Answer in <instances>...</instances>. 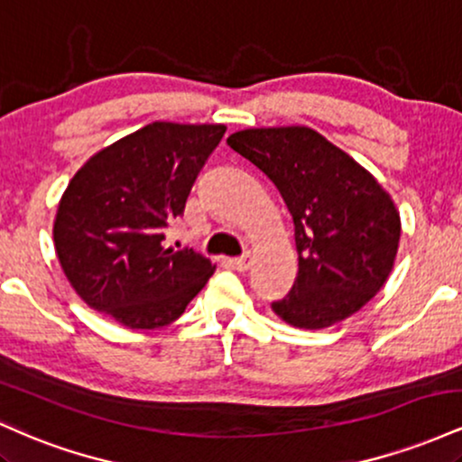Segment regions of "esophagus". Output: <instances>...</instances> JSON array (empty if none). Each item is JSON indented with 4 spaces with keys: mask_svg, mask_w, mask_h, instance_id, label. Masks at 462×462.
Wrapping results in <instances>:
<instances>
[{
    "mask_svg": "<svg viewBox=\"0 0 462 462\" xmlns=\"http://www.w3.org/2000/svg\"><path fill=\"white\" fill-rule=\"evenodd\" d=\"M230 264L236 269V272H247V269H249V254H245V256L232 258Z\"/></svg>",
    "mask_w": 462,
    "mask_h": 462,
    "instance_id": "1",
    "label": "esophagus"
}]
</instances>
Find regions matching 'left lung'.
Here are the masks:
<instances>
[{
    "label": "left lung",
    "mask_w": 462,
    "mask_h": 462,
    "mask_svg": "<svg viewBox=\"0 0 462 462\" xmlns=\"http://www.w3.org/2000/svg\"><path fill=\"white\" fill-rule=\"evenodd\" d=\"M227 145L275 184L293 217L298 278L273 301L295 328L347 319L383 289L400 245V215L369 171L315 130H241Z\"/></svg>",
    "instance_id": "left-lung-1"
}]
</instances>
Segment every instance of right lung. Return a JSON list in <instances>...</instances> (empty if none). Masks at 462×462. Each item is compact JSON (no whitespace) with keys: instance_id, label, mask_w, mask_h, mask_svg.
<instances>
[{"instance_id":"obj_1","label":"right lung","mask_w":462,"mask_h":462,"mask_svg":"<svg viewBox=\"0 0 462 462\" xmlns=\"http://www.w3.org/2000/svg\"><path fill=\"white\" fill-rule=\"evenodd\" d=\"M226 125L153 121L97 152L58 206L54 243L62 272L88 306L132 330L182 315L215 267L193 249L164 247L198 173Z\"/></svg>"}]
</instances>
